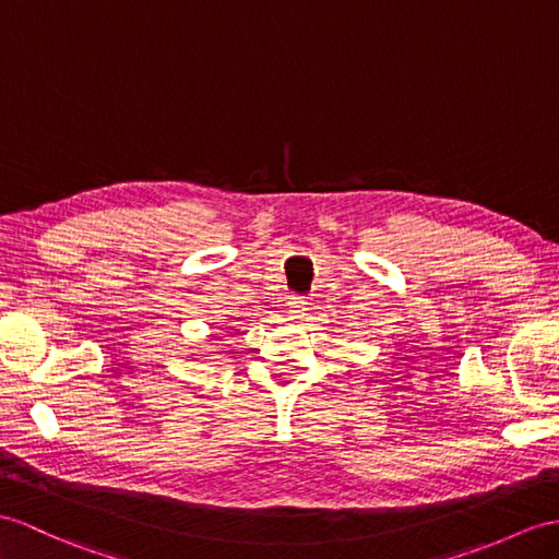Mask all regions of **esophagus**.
<instances>
[{
    "mask_svg": "<svg viewBox=\"0 0 559 559\" xmlns=\"http://www.w3.org/2000/svg\"><path fill=\"white\" fill-rule=\"evenodd\" d=\"M306 310H308V301H306L304 296H292V298H289V312H292V318H304Z\"/></svg>",
    "mask_w": 559,
    "mask_h": 559,
    "instance_id": "34e87169",
    "label": "esophagus"
}]
</instances>
